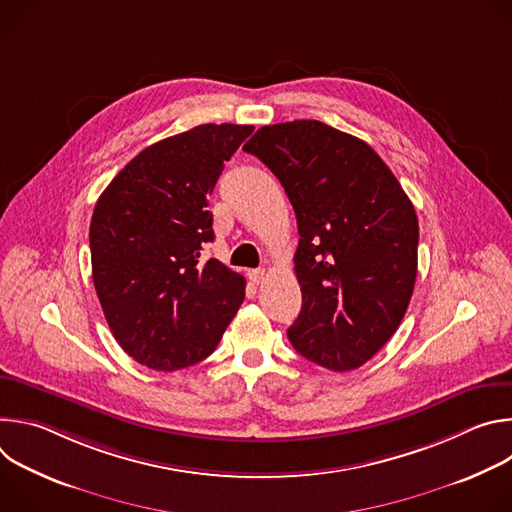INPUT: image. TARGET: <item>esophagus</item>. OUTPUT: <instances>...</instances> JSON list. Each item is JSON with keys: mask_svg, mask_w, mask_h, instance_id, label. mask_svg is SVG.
Instances as JSON below:
<instances>
[{"mask_svg": "<svg viewBox=\"0 0 512 512\" xmlns=\"http://www.w3.org/2000/svg\"><path fill=\"white\" fill-rule=\"evenodd\" d=\"M249 279L253 281V283H263V279H265V269H253V271H249Z\"/></svg>", "mask_w": 512, "mask_h": 512, "instance_id": "1", "label": "esophagus"}]
</instances>
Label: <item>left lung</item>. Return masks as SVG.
<instances>
[{"label": "left lung", "instance_id": "obj_1", "mask_svg": "<svg viewBox=\"0 0 512 512\" xmlns=\"http://www.w3.org/2000/svg\"><path fill=\"white\" fill-rule=\"evenodd\" d=\"M296 210L302 312L287 338L334 373L362 367L399 328L417 277V214L362 139L322 121L265 125L243 145Z\"/></svg>", "mask_w": 512, "mask_h": 512}]
</instances>
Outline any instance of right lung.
<instances>
[{"label": "right lung", "instance_id": "add662e5", "mask_svg": "<svg viewBox=\"0 0 512 512\" xmlns=\"http://www.w3.org/2000/svg\"><path fill=\"white\" fill-rule=\"evenodd\" d=\"M253 125L206 123L139 152L99 196L93 283L119 346L172 373L206 358L245 300V277L202 245L214 239L208 196Z\"/></svg>", "mask_w": 512, "mask_h": 512}]
</instances>
